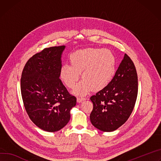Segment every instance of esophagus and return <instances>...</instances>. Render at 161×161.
Masks as SVG:
<instances>
[{
  "mask_svg": "<svg viewBox=\"0 0 161 161\" xmlns=\"http://www.w3.org/2000/svg\"><path fill=\"white\" fill-rule=\"evenodd\" d=\"M85 99H86L85 97H77V102H78V103H81V102H82L83 101H84V100H85Z\"/></svg>",
  "mask_w": 161,
  "mask_h": 161,
  "instance_id": "34e87169",
  "label": "esophagus"
}]
</instances>
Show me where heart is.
<instances>
[{"instance_id":"b5f03b06","label":"heart","mask_w":161,"mask_h":161,"mask_svg":"<svg viewBox=\"0 0 161 161\" xmlns=\"http://www.w3.org/2000/svg\"><path fill=\"white\" fill-rule=\"evenodd\" d=\"M70 65L64 64L60 69V78L69 89L75 86L81 73L83 79L73 91L84 96L92 89H104L112 82L115 75V58L108 49L89 47L70 54Z\"/></svg>"}]
</instances>
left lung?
<instances>
[{"instance_id": "left-lung-1", "label": "left lung", "mask_w": 161, "mask_h": 161, "mask_svg": "<svg viewBox=\"0 0 161 161\" xmlns=\"http://www.w3.org/2000/svg\"><path fill=\"white\" fill-rule=\"evenodd\" d=\"M138 92L134 62L125 54L112 82L91 97L93 110L90 119L96 128L112 131L122 126L132 112Z\"/></svg>"}]
</instances>
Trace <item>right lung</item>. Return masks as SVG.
I'll use <instances>...</instances> for the list:
<instances>
[{
	"label": "right lung",
	"mask_w": 161,
	"mask_h": 161,
	"mask_svg": "<svg viewBox=\"0 0 161 161\" xmlns=\"http://www.w3.org/2000/svg\"><path fill=\"white\" fill-rule=\"evenodd\" d=\"M65 46L46 48L30 58L20 80L21 94L30 119L42 130L54 132L64 128L76 105L60 79Z\"/></svg>",
	"instance_id": "add662e5"
}]
</instances>
